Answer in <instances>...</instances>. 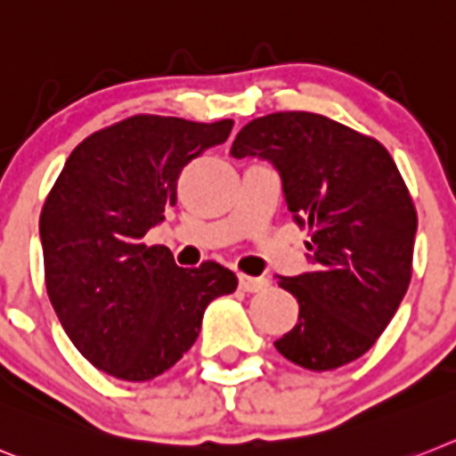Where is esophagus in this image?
<instances>
[{"mask_svg":"<svg viewBox=\"0 0 456 456\" xmlns=\"http://www.w3.org/2000/svg\"><path fill=\"white\" fill-rule=\"evenodd\" d=\"M237 280H240V289H242V291H247V293L263 291V289L268 287V280H265V277H251V274H240Z\"/></svg>","mask_w":456,"mask_h":456,"instance_id":"34e87169","label":"esophagus"}]
</instances>
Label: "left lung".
Returning a JSON list of instances; mask_svg holds the SVG:
<instances>
[{
	"label": "left lung",
	"mask_w": 456,
	"mask_h": 456,
	"mask_svg": "<svg viewBox=\"0 0 456 456\" xmlns=\"http://www.w3.org/2000/svg\"><path fill=\"white\" fill-rule=\"evenodd\" d=\"M231 153L273 163L293 221L310 235V273L280 277L300 312L277 352L307 370L363 356L412 277L417 212L394 158L378 139L310 111L254 118Z\"/></svg>",
	"instance_id": "8db88e82"
}]
</instances>
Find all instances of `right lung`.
Here are the masks:
<instances>
[{"instance_id":"1","label":"right lung","mask_w":456,"mask_h":456,"mask_svg":"<svg viewBox=\"0 0 456 456\" xmlns=\"http://www.w3.org/2000/svg\"><path fill=\"white\" fill-rule=\"evenodd\" d=\"M232 120L139 114L97 130L67 158L39 219L46 291L74 347L100 370L146 382L198 340L207 305L237 289L214 261L179 268L144 235L176 205V179L224 144Z\"/></svg>"}]
</instances>
